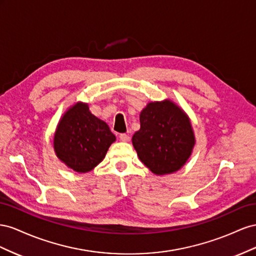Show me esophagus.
<instances>
[{
  "instance_id": "obj_1",
  "label": "esophagus",
  "mask_w": 256,
  "mask_h": 256,
  "mask_svg": "<svg viewBox=\"0 0 256 256\" xmlns=\"http://www.w3.org/2000/svg\"><path fill=\"white\" fill-rule=\"evenodd\" d=\"M120 140L121 142H128L130 140V136L128 134H120Z\"/></svg>"
}]
</instances>
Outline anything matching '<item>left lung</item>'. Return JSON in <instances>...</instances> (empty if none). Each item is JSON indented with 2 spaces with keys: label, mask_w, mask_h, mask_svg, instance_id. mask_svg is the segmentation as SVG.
Masks as SVG:
<instances>
[{
  "label": "left lung",
  "mask_w": 256,
  "mask_h": 256,
  "mask_svg": "<svg viewBox=\"0 0 256 256\" xmlns=\"http://www.w3.org/2000/svg\"><path fill=\"white\" fill-rule=\"evenodd\" d=\"M132 142L140 160L156 174L178 172L192 154L195 135L184 109L170 100L150 102Z\"/></svg>",
  "instance_id": "8db88e82"
}]
</instances>
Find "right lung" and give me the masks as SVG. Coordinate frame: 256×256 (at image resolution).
Listing matches in <instances>:
<instances>
[{"label": "right lung", "instance_id": "obj_1", "mask_svg": "<svg viewBox=\"0 0 256 256\" xmlns=\"http://www.w3.org/2000/svg\"><path fill=\"white\" fill-rule=\"evenodd\" d=\"M116 142L107 123L91 114L89 105L77 102L63 114L54 136L56 156L77 172L92 170Z\"/></svg>", "mask_w": 256, "mask_h": 256}]
</instances>
